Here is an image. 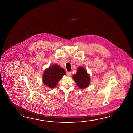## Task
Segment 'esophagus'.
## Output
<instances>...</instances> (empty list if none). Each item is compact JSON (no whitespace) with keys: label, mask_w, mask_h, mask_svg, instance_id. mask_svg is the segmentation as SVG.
<instances>
[{"label":"esophagus","mask_w":133,"mask_h":133,"mask_svg":"<svg viewBox=\"0 0 133 133\" xmlns=\"http://www.w3.org/2000/svg\"><path fill=\"white\" fill-rule=\"evenodd\" d=\"M67 75L69 76H71V72H68L67 73Z\"/></svg>","instance_id":"34e87169"}]
</instances>
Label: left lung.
<instances>
[{"instance_id": "1", "label": "left lung", "mask_w": 133, "mask_h": 133, "mask_svg": "<svg viewBox=\"0 0 133 133\" xmlns=\"http://www.w3.org/2000/svg\"><path fill=\"white\" fill-rule=\"evenodd\" d=\"M77 85L81 89L87 88L90 84V75L87 73L85 68L82 67L78 68L77 72L72 77Z\"/></svg>"}]
</instances>
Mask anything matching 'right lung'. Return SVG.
Returning a JSON list of instances; mask_svg holds the SVG:
<instances>
[{
    "label": "right lung",
    "mask_w": 133,
    "mask_h": 133,
    "mask_svg": "<svg viewBox=\"0 0 133 133\" xmlns=\"http://www.w3.org/2000/svg\"><path fill=\"white\" fill-rule=\"evenodd\" d=\"M65 70L56 64L50 66L43 73V84L52 89L57 86V84L66 74Z\"/></svg>",
    "instance_id": "add662e5"
}]
</instances>
